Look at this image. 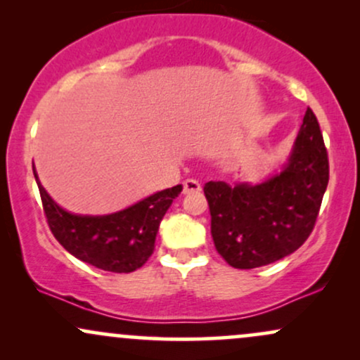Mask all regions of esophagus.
<instances>
[{
	"instance_id": "1",
	"label": "esophagus",
	"mask_w": 360,
	"mask_h": 360,
	"mask_svg": "<svg viewBox=\"0 0 360 360\" xmlns=\"http://www.w3.org/2000/svg\"><path fill=\"white\" fill-rule=\"evenodd\" d=\"M201 191V184L198 183L196 179H186L183 183V193L184 194H191V193H198Z\"/></svg>"
}]
</instances>
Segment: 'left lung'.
<instances>
[{
  "mask_svg": "<svg viewBox=\"0 0 360 360\" xmlns=\"http://www.w3.org/2000/svg\"><path fill=\"white\" fill-rule=\"evenodd\" d=\"M326 184L328 157L308 108L281 171L259 183L205 184L218 254L235 269H254L298 250L315 226Z\"/></svg>",
  "mask_w": 360,
  "mask_h": 360,
  "instance_id": "obj_1",
  "label": "left lung"
}]
</instances>
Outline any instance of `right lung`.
I'll return each mask as SVG.
<instances>
[{
    "instance_id": "add662e5",
    "label": "right lung",
    "mask_w": 360,
    "mask_h": 360,
    "mask_svg": "<svg viewBox=\"0 0 360 360\" xmlns=\"http://www.w3.org/2000/svg\"><path fill=\"white\" fill-rule=\"evenodd\" d=\"M44 212L53 237L69 254L98 269L131 272L154 252L155 235L164 214L183 186L157 191L110 214H77L64 210L45 191L34 166Z\"/></svg>"
}]
</instances>
